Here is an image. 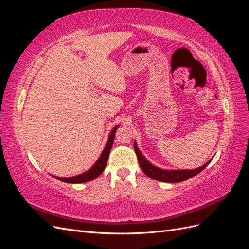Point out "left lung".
Wrapping results in <instances>:
<instances>
[{
  "mask_svg": "<svg viewBox=\"0 0 249 249\" xmlns=\"http://www.w3.org/2000/svg\"><path fill=\"white\" fill-rule=\"evenodd\" d=\"M134 149H135V153L137 155V159L143 172H144L145 175L150 178L160 180V182H165V183L183 182V180H186L188 178L198 175V173L205 169L209 165V163L212 161L210 160L206 164H203L202 166L195 169H163V168L155 166V165H153L144 156H143V154L140 152V149L137 145V142L135 140H134Z\"/></svg>",
  "mask_w": 249,
  "mask_h": 249,
  "instance_id": "8db88e82",
  "label": "left lung"
}]
</instances>
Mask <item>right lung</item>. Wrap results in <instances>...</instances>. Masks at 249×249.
I'll list each match as a JSON object with an SVG mask.
<instances>
[{
	"mask_svg": "<svg viewBox=\"0 0 249 249\" xmlns=\"http://www.w3.org/2000/svg\"><path fill=\"white\" fill-rule=\"evenodd\" d=\"M118 127H119V124L113 127L112 131L109 134L107 143H106V145H105L100 158L97 159V161L88 170H86L85 172H83V173H80V175H78V176L69 177V178H61V177H56V176H52V175L51 176L54 177L55 178H57L59 180H61V182L69 183V184L86 183V182H89V180H92V179L96 178L105 170V168H106L109 154L111 152L113 141H114V137H115V133H116V130L118 129Z\"/></svg>",
	"mask_w": 249,
	"mask_h": 249,
	"instance_id": "obj_1",
	"label": "right lung"
}]
</instances>
